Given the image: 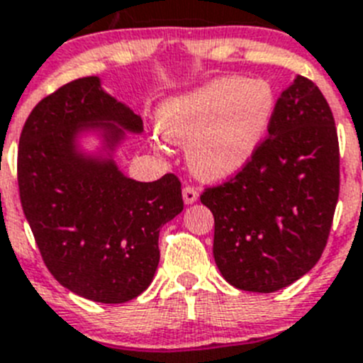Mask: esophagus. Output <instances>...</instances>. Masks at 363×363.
<instances>
[{
    "instance_id": "34e87169",
    "label": "esophagus",
    "mask_w": 363,
    "mask_h": 363,
    "mask_svg": "<svg viewBox=\"0 0 363 363\" xmlns=\"http://www.w3.org/2000/svg\"><path fill=\"white\" fill-rule=\"evenodd\" d=\"M197 199H199V191L191 188V186H186L184 190H182V201H184V204H194L197 203Z\"/></svg>"
}]
</instances>
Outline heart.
Returning a JSON list of instances; mask_svg holds the SVG:
<instances>
[{
    "instance_id": "obj_1",
    "label": "heart",
    "mask_w": 363,
    "mask_h": 363,
    "mask_svg": "<svg viewBox=\"0 0 363 363\" xmlns=\"http://www.w3.org/2000/svg\"><path fill=\"white\" fill-rule=\"evenodd\" d=\"M276 113V93L264 80L223 77L160 106L157 128L186 147L191 173L201 181L234 177L256 155Z\"/></svg>"
}]
</instances>
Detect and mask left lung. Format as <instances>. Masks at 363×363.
Instances as JSON below:
<instances>
[{
    "label": "left lung",
    "mask_w": 363,
    "mask_h": 363,
    "mask_svg": "<svg viewBox=\"0 0 363 363\" xmlns=\"http://www.w3.org/2000/svg\"><path fill=\"white\" fill-rule=\"evenodd\" d=\"M338 191L333 111L314 82L296 77L250 162L201 195L213 213L219 272L235 289L263 294L298 281L325 248Z\"/></svg>",
    "instance_id": "1"
}]
</instances>
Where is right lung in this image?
I'll list each match as a JSON object with an SVG mask.
<instances>
[{"instance_id": "1", "label": "right lung", "mask_w": 363, "mask_h": 363, "mask_svg": "<svg viewBox=\"0 0 363 363\" xmlns=\"http://www.w3.org/2000/svg\"><path fill=\"white\" fill-rule=\"evenodd\" d=\"M140 115L102 87L72 80L38 104L23 125L18 184L23 213L49 272L82 298L125 303L159 267V232L182 212L181 182H138L115 155Z\"/></svg>"}]
</instances>
